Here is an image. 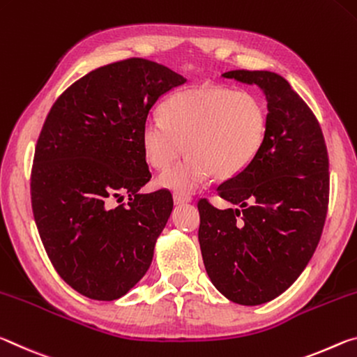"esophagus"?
<instances>
[{
	"mask_svg": "<svg viewBox=\"0 0 357 357\" xmlns=\"http://www.w3.org/2000/svg\"><path fill=\"white\" fill-rule=\"evenodd\" d=\"M174 202L175 204H188V202H191V197L186 195H180V192H174Z\"/></svg>",
	"mask_w": 357,
	"mask_h": 357,
	"instance_id": "obj_1",
	"label": "esophagus"
}]
</instances>
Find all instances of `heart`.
<instances>
[{
  "instance_id": "heart-1",
  "label": "heart",
  "mask_w": 357,
  "mask_h": 357,
  "mask_svg": "<svg viewBox=\"0 0 357 357\" xmlns=\"http://www.w3.org/2000/svg\"><path fill=\"white\" fill-rule=\"evenodd\" d=\"M160 119L140 131L149 165L162 171L183 153L185 161L160 175L158 185L180 195L195 191L210 175L227 180L245 171L264 144L267 109L251 91L223 85H196L169 96Z\"/></svg>"
}]
</instances>
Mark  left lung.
Returning a JSON list of instances; mask_svg holds the SVG:
<instances>
[{
  "mask_svg": "<svg viewBox=\"0 0 357 357\" xmlns=\"http://www.w3.org/2000/svg\"><path fill=\"white\" fill-rule=\"evenodd\" d=\"M223 77L262 90L267 132L253 162L217 188L237 208L197 204V236L215 288L241 305H261L296 282L318 247L329 158L317 116L282 75L237 69Z\"/></svg>",
  "mask_w": 357,
  "mask_h": 357,
  "instance_id": "left-lung-1",
  "label": "left lung"
}]
</instances>
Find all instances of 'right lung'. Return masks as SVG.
<instances>
[{
	"mask_svg": "<svg viewBox=\"0 0 357 357\" xmlns=\"http://www.w3.org/2000/svg\"><path fill=\"white\" fill-rule=\"evenodd\" d=\"M186 79L145 58L89 73L52 106L31 169V206L55 271L82 296L115 301L149 271L171 217V192L140 195L151 174L140 131ZM128 202L114 208L112 202Z\"/></svg>",
	"mask_w": 357,
	"mask_h": 357,
	"instance_id": "right-lung-1",
	"label": "right lung"
}]
</instances>
